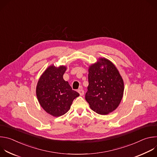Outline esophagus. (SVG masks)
I'll list each match as a JSON object with an SVG mask.
<instances>
[{
	"instance_id": "1",
	"label": "esophagus",
	"mask_w": 157,
	"mask_h": 157,
	"mask_svg": "<svg viewBox=\"0 0 157 157\" xmlns=\"http://www.w3.org/2000/svg\"><path fill=\"white\" fill-rule=\"evenodd\" d=\"M78 93L79 94V95L80 96H83L84 95V90L83 89H79V90L78 91Z\"/></svg>"
}]
</instances>
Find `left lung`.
<instances>
[{
  "mask_svg": "<svg viewBox=\"0 0 157 157\" xmlns=\"http://www.w3.org/2000/svg\"><path fill=\"white\" fill-rule=\"evenodd\" d=\"M89 85L85 99L98 114L107 115L119 105L124 96V80L115 64L99 58L88 67Z\"/></svg>",
  "mask_w": 157,
  "mask_h": 157,
  "instance_id": "left-lung-1",
  "label": "left lung"
}]
</instances>
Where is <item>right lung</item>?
Returning a JSON list of instances; mask_svg holds the SVG:
<instances>
[{"label":"right lung","mask_w":157,"mask_h":157,"mask_svg":"<svg viewBox=\"0 0 157 157\" xmlns=\"http://www.w3.org/2000/svg\"><path fill=\"white\" fill-rule=\"evenodd\" d=\"M66 69L64 65L51 64L40 76L36 87L40 105L55 117L66 114L70 109L73 100L79 96L63 79Z\"/></svg>","instance_id":"add662e5"}]
</instances>
